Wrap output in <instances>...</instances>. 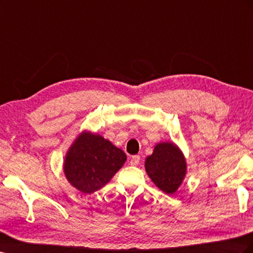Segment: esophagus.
Instances as JSON below:
<instances>
[{
  "mask_svg": "<svg viewBox=\"0 0 253 253\" xmlns=\"http://www.w3.org/2000/svg\"><path fill=\"white\" fill-rule=\"evenodd\" d=\"M139 161H140L139 155H133L131 158V161H129V163H131L132 166H137L139 164Z\"/></svg>",
  "mask_w": 253,
  "mask_h": 253,
  "instance_id": "obj_1",
  "label": "esophagus"
}]
</instances>
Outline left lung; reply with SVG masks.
Segmentation results:
<instances>
[{"label": "left lung", "mask_w": 253, "mask_h": 253, "mask_svg": "<svg viewBox=\"0 0 253 253\" xmlns=\"http://www.w3.org/2000/svg\"><path fill=\"white\" fill-rule=\"evenodd\" d=\"M150 179L164 193L174 194L186 175V161L173 142H160L145 163Z\"/></svg>", "instance_id": "left-lung-1"}]
</instances>
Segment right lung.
I'll use <instances>...</instances> for the list:
<instances>
[{"instance_id": "1", "label": "right lung", "mask_w": 253, "mask_h": 253, "mask_svg": "<svg viewBox=\"0 0 253 253\" xmlns=\"http://www.w3.org/2000/svg\"><path fill=\"white\" fill-rule=\"evenodd\" d=\"M126 161V153L110 140L84 131L68 150L64 172L73 187L92 194L105 186Z\"/></svg>"}]
</instances>
